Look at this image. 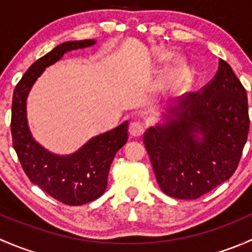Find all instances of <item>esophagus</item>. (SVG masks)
Listing matches in <instances>:
<instances>
[{
	"instance_id": "esophagus-1",
	"label": "esophagus",
	"mask_w": 252,
	"mask_h": 252,
	"mask_svg": "<svg viewBox=\"0 0 252 252\" xmlns=\"http://www.w3.org/2000/svg\"><path fill=\"white\" fill-rule=\"evenodd\" d=\"M129 131L133 136H141L145 131V124L140 121L131 122L129 126Z\"/></svg>"
}]
</instances>
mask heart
Returning a JSON list of instances; mask_svg holds the SVG:
<instances>
[{
    "label": "heart",
    "mask_w": 252,
    "mask_h": 252,
    "mask_svg": "<svg viewBox=\"0 0 252 252\" xmlns=\"http://www.w3.org/2000/svg\"><path fill=\"white\" fill-rule=\"evenodd\" d=\"M173 85L177 89H184L187 86L190 85L192 80V73L190 70V68L188 67H180L173 73Z\"/></svg>",
    "instance_id": "1"
}]
</instances>
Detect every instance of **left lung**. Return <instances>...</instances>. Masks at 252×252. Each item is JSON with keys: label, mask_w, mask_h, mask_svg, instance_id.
Listing matches in <instances>:
<instances>
[{"label": "left lung", "mask_w": 252, "mask_h": 252, "mask_svg": "<svg viewBox=\"0 0 252 252\" xmlns=\"http://www.w3.org/2000/svg\"><path fill=\"white\" fill-rule=\"evenodd\" d=\"M169 114L163 126L145 131V147L164 194L197 199L238 168L250 126L246 90L220 58L212 80L200 91L185 94Z\"/></svg>", "instance_id": "left-lung-1"}]
</instances>
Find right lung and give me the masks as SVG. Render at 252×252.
<instances>
[{
	"label": "right lung",
	"mask_w": 252,
	"mask_h": 252,
	"mask_svg": "<svg viewBox=\"0 0 252 252\" xmlns=\"http://www.w3.org/2000/svg\"><path fill=\"white\" fill-rule=\"evenodd\" d=\"M94 40L68 41L32 63L16 85L12 100V142L30 182L64 205L79 206L98 199L107 187L117 151L128 140V122L91 139L70 156H55L32 139L27 122V96L37 77L65 52L91 46Z\"/></svg>",
	"instance_id": "add662e5"
}]
</instances>
